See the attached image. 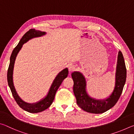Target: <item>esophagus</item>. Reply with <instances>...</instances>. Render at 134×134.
Here are the masks:
<instances>
[{
  "label": "esophagus",
  "mask_w": 134,
  "mask_h": 134,
  "mask_svg": "<svg viewBox=\"0 0 134 134\" xmlns=\"http://www.w3.org/2000/svg\"><path fill=\"white\" fill-rule=\"evenodd\" d=\"M76 65H74V64H69V71L70 72H71L72 71H74V70H76Z\"/></svg>",
  "instance_id": "obj_1"
}]
</instances>
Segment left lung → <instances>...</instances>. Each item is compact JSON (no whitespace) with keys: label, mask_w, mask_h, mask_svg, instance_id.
Wrapping results in <instances>:
<instances>
[{"label":"left lung","mask_w":134,"mask_h":134,"mask_svg":"<svg viewBox=\"0 0 134 134\" xmlns=\"http://www.w3.org/2000/svg\"><path fill=\"white\" fill-rule=\"evenodd\" d=\"M71 77L74 81L73 92L79 107L89 113L98 114L105 112L117 103L125 84L126 69L122 53L121 51L118 53L115 87L112 93L107 98L96 99L90 97L86 90V79L80 72L74 71L71 73Z\"/></svg>","instance_id":"8db88e82"}]
</instances>
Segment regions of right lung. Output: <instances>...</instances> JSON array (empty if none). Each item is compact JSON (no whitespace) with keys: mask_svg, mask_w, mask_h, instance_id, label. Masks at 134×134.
Returning <instances> with one entry per match:
<instances>
[{"mask_svg":"<svg viewBox=\"0 0 134 134\" xmlns=\"http://www.w3.org/2000/svg\"><path fill=\"white\" fill-rule=\"evenodd\" d=\"M45 34H46L45 32L37 31L35 30V29H31L28 32H26L20 40L17 46L15 47L12 51L10 58L9 65L8 70L7 79L8 85L9 86L11 92H12V94L13 97H14L15 101L16 102V103L19 106L20 108H21L24 110L30 113L41 112L47 109V108H48L51 106L54 100V97H55L57 90H58L61 84L62 83L63 81L64 80V79L67 77L68 74H69V70H68L67 68H65V69L59 72L57 76L55 77L53 83H52L47 96L41 100L37 102L33 103H26L25 102H24L23 100H22L21 97L18 96L17 92L15 90L13 81V71L16 57L18 53L22 48V45L25 43H26L32 38L42 37V36L45 35Z\"/></svg>","mask_w":134,"mask_h":134,"instance_id":"right-lung-1","label":"right lung"}]
</instances>
